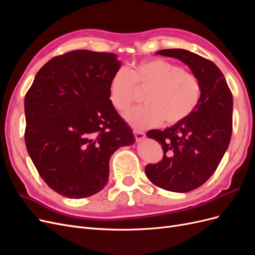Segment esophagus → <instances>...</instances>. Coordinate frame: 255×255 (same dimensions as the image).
Returning <instances> with one entry per match:
<instances>
[{"label":"esophagus","instance_id":"obj_1","mask_svg":"<svg viewBox=\"0 0 255 255\" xmlns=\"http://www.w3.org/2000/svg\"><path fill=\"white\" fill-rule=\"evenodd\" d=\"M134 135H135V138L137 141L142 140L145 137V134L142 132V130H138V129H134Z\"/></svg>","mask_w":255,"mask_h":255}]
</instances>
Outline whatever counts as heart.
I'll list each match as a JSON object with an SVG mask.
<instances>
[{
  "label": "heart",
  "mask_w": 255,
  "mask_h": 255,
  "mask_svg": "<svg viewBox=\"0 0 255 255\" xmlns=\"http://www.w3.org/2000/svg\"><path fill=\"white\" fill-rule=\"evenodd\" d=\"M137 89L145 90V105L125 114L128 125L142 129L165 122L176 125L195 112L201 98V84L196 75L183 71L170 61L152 58L130 69H119L110 82V99L119 112L127 111L137 100Z\"/></svg>",
  "instance_id": "obj_1"
}]
</instances>
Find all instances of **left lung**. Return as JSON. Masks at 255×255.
I'll list each match as a JSON object with an SVG mask.
<instances>
[{"mask_svg": "<svg viewBox=\"0 0 255 255\" xmlns=\"http://www.w3.org/2000/svg\"><path fill=\"white\" fill-rule=\"evenodd\" d=\"M180 59L201 84V98L187 119L146 136L161 144L164 157L145 166V174L156 186L187 192L203 185L216 171L232 136L233 97L226 78L213 61L183 49L156 52Z\"/></svg>", "mask_w": 255, "mask_h": 255, "instance_id": "1", "label": "left lung"}]
</instances>
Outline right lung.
<instances>
[{"label": "right lung", "instance_id": "right-lung-1", "mask_svg": "<svg viewBox=\"0 0 255 255\" xmlns=\"http://www.w3.org/2000/svg\"><path fill=\"white\" fill-rule=\"evenodd\" d=\"M120 66L114 53L69 52L49 60L25 95L27 152L41 179L61 196L81 199L102 190L113 153L135 142L110 99Z\"/></svg>", "mask_w": 255, "mask_h": 255}]
</instances>
